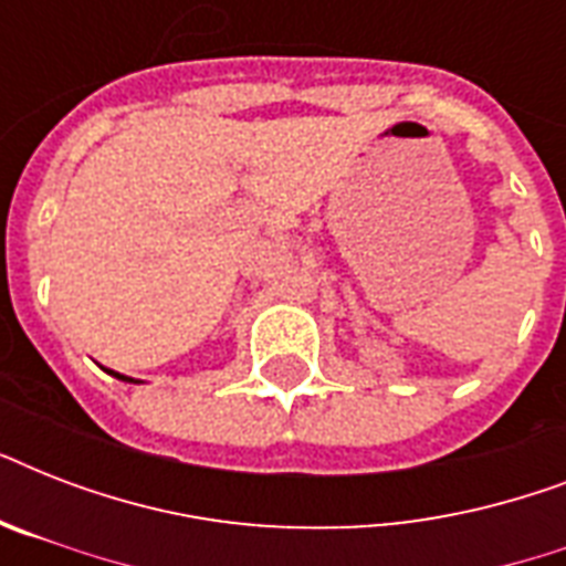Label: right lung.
I'll use <instances>...</instances> for the list:
<instances>
[{
    "mask_svg": "<svg viewBox=\"0 0 566 566\" xmlns=\"http://www.w3.org/2000/svg\"><path fill=\"white\" fill-rule=\"evenodd\" d=\"M108 373H111V376H114V378H119V381H135V378L123 376V373H114V370H108Z\"/></svg>",
    "mask_w": 566,
    "mask_h": 566,
    "instance_id": "add662e5",
    "label": "right lung"
}]
</instances>
